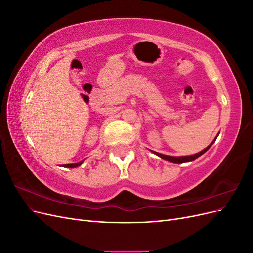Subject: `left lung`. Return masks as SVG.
<instances>
[{"instance_id": "left-lung-1", "label": "left lung", "mask_w": 253, "mask_h": 253, "mask_svg": "<svg viewBox=\"0 0 253 253\" xmlns=\"http://www.w3.org/2000/svg\"><path fill=\"white\" fill-rule=\"evenodd\" d=\"M217 136H218V134H217ZM217 136L215 137V138H214V140L208 145V147H207L206 149H204L203 151H201V152H198V153H196V154H194V155H190V156H169V155H165V154H160V153H157V152H155V151H152L153 153H154L155 155H157V156H159L160 158H163V159H165V160H168V162H171V163H174V164H182V163H189V162H192V160H194V159H196V158H198L200 156H202L204 153H206L207 151H208L210 148H211V145L215 142V140H216V138H217Z\"/></svg>"}]
</instances>
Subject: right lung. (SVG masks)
I'll list each match as a JSON object with an SVG mask.
<instances>
[{
  "label": "right lung",
  "instance_id": "add662e5",
  "mask_svg": "<svg viewBox=\"0 0 253 253\" xmlns=\"http://www.w3.org/2000/svg\"><path fill=\"white\" fill-rule=\"evenodd\" d=\"M83 162H84V160H81V162H79V163H75V164H66V165H63V167H66V168H76V167L80 166Z\"/></svg>",
  "mask_w": 253,
  "mask_h": 253
}]
</instances>
